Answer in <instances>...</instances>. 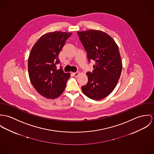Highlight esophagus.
<instances>
[{
    "mask_svg": "<svg viewBox=\"0 0 154 154\" xmlns=\"http://www.w3.org/2000/svg\"><path fill=\"white\" fill-rule=\"evenodd\" d=\"M72 74L74 75V77H78L79 75L80 74L79 72H72Z\"/></svg>",
    "mask_w": 154,
    "mask_h": 154,
    "instance_id": "1",
    "label": "esophagus"
}]
</instances>
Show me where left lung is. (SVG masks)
I'll return each instance as SVG.
<instances>
[{"mask_svg":"<svg viewBox=\"0 0 154 154\" xmlns=\"http://www.w3.org/2000/svg\"><path fill=\"white\" fill-rule=\"evenodd\" d=\"M77 32L88 61L96 62L93 71L86 73L88 82L82 86V91L91 99L101 100L113 91L119 79L122 63L118 46L111 36L102 31Z\"/></svg>","mask_w":154,"mask_h":154,"instance_id":"obj_1","label":"left lung"}]
</instances>
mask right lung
I'll list each match as a JSON object with an SVG mask.
<instances>
[{"mask_svg": "<svg viewBox=\"0 0 154 154\" xmlns=\"http://www.w3.org/2000/svg\"><path fill=\"white\" fill-rule=\"evenodd\" d=\"M72 33L55 31L42 35L30 52L28 67L30 81L37 92L47 99H55L64 91L69 73L56 69L58 54Z\"/></svg>", "mask_w": 154, "mask_h": 154, "instance_id": "right-lung-1", "label": "right lung"}]
</instances>
